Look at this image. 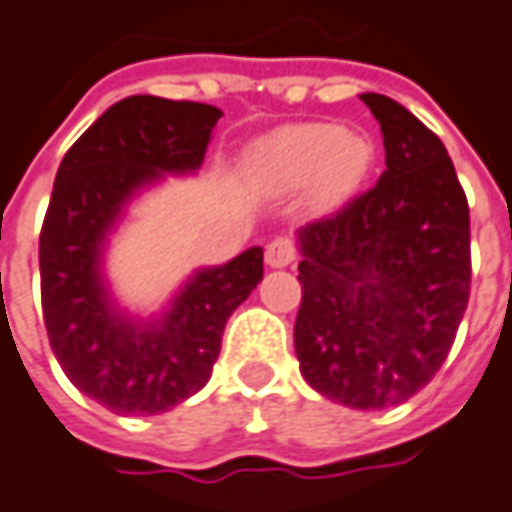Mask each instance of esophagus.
Wrapping results in <instances>:
<instances>
[{
  "mask_svg": "<svg viewBox=\"0 0 512 512\" xmlns=\"http://www.w3.org/2000/svg\"><path fill=\"white\" fill-rule=\"evenodd\" d=\"M295 256H298V250H295V242L287 239V236H276L267 250H264V262L270 264V267H287V264L295 262Z\"/></svg>",
  "mask_w": 512,
  "mask_h": 512,
  "instance_id": "obj_1",
  "label": "esophagus"
}]
</instances>
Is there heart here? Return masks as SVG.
<instances>
[{
	"label": "heart",
	"mask_w": 512,
	"mask_h": 512,
	"mask_svg": "<svg viewBox=\"0 0 512 512\" xmlns=\"http://www.w3.org/2000/svg\"><path fill=\"white\" fill-rule=\"evenodd\" d=\"M370 142L331 122H303L270 133L253 147L250 169L273 192L309 186L317 206L329 209L357 189L370 167Z\"/></svg>",
	"instance_id": "heart-1"
}]
</instances>
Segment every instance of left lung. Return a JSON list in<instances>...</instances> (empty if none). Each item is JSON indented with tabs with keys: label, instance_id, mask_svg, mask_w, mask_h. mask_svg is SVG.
<instances>
[{
	"label": "left lung",
	"instance_id": "left-lung-1",
	"mask_svg": "<svg viewBox=\"0 0 512 512\" xmlns=\"http://www.w3.org/2000/svg\"><path fill=\"white\" fill-rule=\"evenodd\" d=\"M384 139L365 195L298 231L295 354L320 396L384 410L449 357L471 292L468 200L446 147L384 94H359Z\"/></svg>",
	"mask_w": 512,
	"mask_h": 512
}]
</instances>
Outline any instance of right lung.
<instances>
[{
	"mask_svg": "<svg viewBox=\"0 0 512 512\" xmlns=\"http://www.w3.org/2000/svg\"><path fill=\"white\" fill-rule=\"evenodd\" d=\"M222 111L150 94L111 105L63 155L38 242L49 345L69 382L119 415H158L195 396L222 331L264 276V250L200 267L158 315H130L105 278V250L136 197L195 175Z\"/></svg>",
	"mask_w": 512,
	"mask_h": 512,
	"instance_id": "1",
	"label": "right lung"
}]
</instances>
